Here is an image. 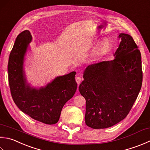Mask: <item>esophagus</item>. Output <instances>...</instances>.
I'll list each match as a JSON object with an SVG mask.
<instances>
[{"label": "esophagus", "mask_w": 150, "mask_h": 150, "mask_svg": "<svg viewBox=\"0 0 150 150\" xmlns=\"http://www.w3.org/2000/svg\"><path fill=\"white\" fill-rule=\"evenodd\" d=\"M75 81H76V82H77V83L78 84H79L81 82V78L80 77H78V76H77V77H75Z\"/></svg>", "instance_id": "34e87169"}]
</instances>
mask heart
I'll return each mask as SVG.
<instances>
[{"label": "heart", "instance_id": "b5f03b06", "mask_svg": "<svg viewBox=\"0 0 150 150\" xmlns=\"http://www.w3.org/2000/svg\"><path fill=\"white\" fill-rule=\"evenodd\" d=\"M110 43L108 42V40H104L103 42L101 43L100 45H99L98 47H97L94 51H93L92 57L93 58H98L100 57L101 56L103 55L105 52H106L108 48H109Z\"/></svg>", "mask_w": 150, "mask_h": 150}]
</instances>
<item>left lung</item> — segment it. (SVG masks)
I'll return each mask as SVG.
<instances>
[{
	"label": "left lung",
	"instance_id": "8db88e82",
	"mask_svg": "<svg viewBox=\"0 0 150 150\" xmlns=\"http://www.w3.org/2000/svg\"><path fill=\"white\" fill-rule=\"evenodd\" d=\"M114 59L93 64L84 71L79 85L86 99L85 123L93 129H105L124 120L141 89V54L133 38L122 33Z\"/></svg>",
	"mask_w": 150,
	"mask_h": 150
}]
</instances>
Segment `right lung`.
Listing matches in <instances>:
<instances>
[{
  "label": "right lung",
  "instance_id": "right-lung-1",
  "mask_svg": "<svg viewBox=\"0 0 150 150\" xmlns=\"http://www.w3.org/2000/svg\"><path fill=\"white\" fill-rule=\"evenodd\" d=\"M32 36L25 30L17 36L9 57L8 71L11 94L19 109L32 118L52 125L59 120L62 109L77 88L72 71L56 77L45 87L32 88L26 83L23 61Z\"/></svg>",
  "mask_w": 150,
  "mask_h": 150
}]
</instances>
